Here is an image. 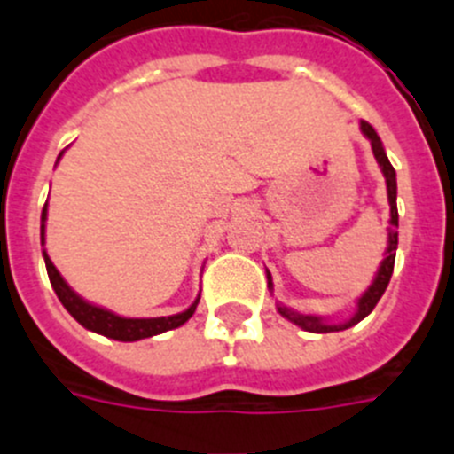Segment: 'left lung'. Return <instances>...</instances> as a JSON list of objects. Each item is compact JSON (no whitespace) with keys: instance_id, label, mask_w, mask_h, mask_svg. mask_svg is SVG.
I'll list each match as a JSON object with an SVG mask.
<instances>
[{"instance_id":"left-lung-1","label":"left lung","mask_w":454,"mask_h":454,"mask_svg":"<svg viewBox=\"0 0 454 454\" xmlns=\"http://www.w3.org/2000/svg\"><path fill=\"white\" fill-rule=\"evenodd\" d=\"M362 131H364V134H366V138L371 140L372 154H375L377 163H380V168H382V172H384V177H387L388 204H391V224H393V227H398V204H395V198H398V182H395V170H393V166H391V161H388L387 152H384L382 140H380L377 131L372 129V127L366 122V120H362ZM395 250H398V231L391 230V234H388L387 259H384L382 266H380V270H377L375 282L371 284V288H368V291L362 295V300H359V311H356V314L352 316V318L348 320V323H343V325H327V323H323V320H320V318H316V316L298 314V311H291V309L282 307V304L277 307V311H279V314H282L284 318L291 320V323L300 325L302 330L316 332V334H327V332L348 330V327H352V325H356V323H359V320L366 318V316L371 314L372 309H375V304L380 302V298H382V295H384V291H387L388 282H391L393 263H395ZM268 288H272L270 272H268Z\"/></svg>"}]
</instances>
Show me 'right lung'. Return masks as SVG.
<instances>
[{"instance_id": "obj_1", "label": "right lung", "mask_w": 454, "mask_h": 454, "mask_svg": "<svg viewBox=\"0 0 454 454\" xmlns=\"http://www.w3.org/2000/svg\"><path fill=\"white\" fill-rule=\"evenodd\" d=\"M61 156V154H59ZM45 220H47V204L43 208V215H40V239L45 240ZM45 254V266H47V275H50V282L54 286L56 295L61 300L63 307L70 311V316L77 323H82L86 330L90 332H98V334L108 336V339H115V340H138V339H147V336H156L161 334V332L168 330H175L179 325L186 323L192 314H195V307H198L200 298L182 311L177 316H168V318H122V316H115L106 309H99L95 304H88L86 300H82L77 293L72 291L66 282H63L61 272L56 270L51 259Z\"/></svg>"}]
</instances>
